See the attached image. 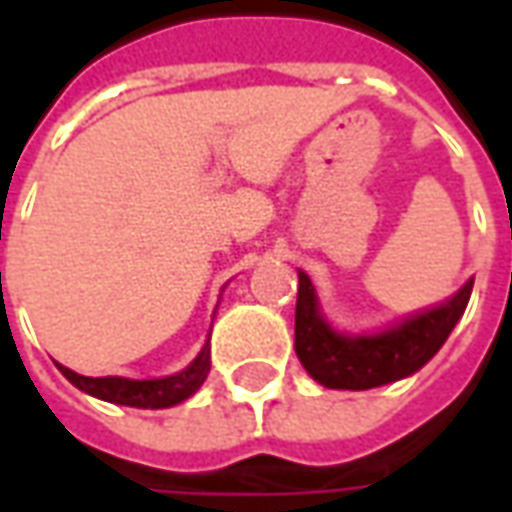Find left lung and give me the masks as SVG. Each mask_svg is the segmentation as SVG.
<instances>
[{
  "label": "left lung",
  "mask_w": 512,
  "mask_h": 512,
  "mask_svg": "<svg viewBox=\"0 0 512 512\" xmlns=\"http://www.w3.org/2000/svg\"><path fill=\"white\" fill-rule=\"evenodd\" d=\"M474 279H466L455 296L436 307L414 312L378 332H337L321 312L310 277L299 271L296 299V356L318 384L329 389H373L417 373L439 354L461 321L472 296Z\"/></svg>",
  "instance_id": "8db88e82"
}]
</instances>
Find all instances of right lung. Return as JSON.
Wrapping results in <instances>:
<instances>
[{"instance_id":"1","label":"right lung","mask_w":512,"mask_h":512,"mask_svg":"<svg viewBox=\"0 0 512 512\" xmlns=\"http://www.w3.org/2000/svg\"><path fill=\"white\" fill-rule=\"evenodd\" d=\"M60 367V373L71 381L76 389H82L87 395L106 400V403H117V406L131 408H169L183 403L202 386L211 370V345H202V351L194 356L189 367H183L175 376L164 378H147V381H136V378L123 376H106V378H90L73 373L71 367Z\"/></svg>"}]
</instances>
